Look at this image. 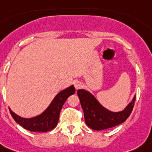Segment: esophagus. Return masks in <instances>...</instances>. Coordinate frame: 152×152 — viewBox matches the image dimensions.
I'll use <instances>...</instances> for the list:
<instances>
[{
    "mask_svg": "<svg viewBox=\"0 0 152 152\" xmlns=\"http://www.w3.org/2000/svg\"><path fill=\"white\" fill-rule=\"evenodd\" d=\"M82 86V83L81 82H79V81H76V82H75V89H79Z\"/></svg>",
    "mask_w": 152,
    "mask_h": 152,
    "instance_id": "esophagus-1",
    "label": "esophagus"
}]
</instances>
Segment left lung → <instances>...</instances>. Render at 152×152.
<instances>
[{"mask_svg":"<svg viewBox=\"0 0 152 152\" xmlns=\"http://www.w3.org/2000/svg\"><path fill=\"white\" fill-rule=\"evenodd\" d=\"M81 106L84 112L85 122L90 129L101 131L121 124L130 116L136 101V96L125 109L121 112H111L100 104L94 95L85 89H78Z\"/></svg>","mask_w":152,"mask_h":152,"instance_id":"1","label":"left lung"}]
</instances>
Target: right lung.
I'll return each mask as SVG.
<instances>
[{"instance_id":"right-lung-1","label":"right lung","mask_w":152,"mask_h":152,"mask_svg":"<svg viewBox=\"0 0 152 152\" xmlns=\"http://www.w3.org/2000/svg\"><path fill=\"white\" fill-rule=\"evenodd\" d=\"M75 93V88L74 86H70L66 89L60 91L55 96L45 111L42 113L40 115L32 118H23L14 113L10 109L9 111L15 121L23 127V129L31 132H45L55 129L56 127L62 107L68 97L70 95L74 94Z\"/></svg>"}]
</instances>
